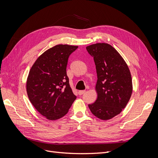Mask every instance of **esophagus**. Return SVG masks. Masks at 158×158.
Segmentation results:
<instances>
[{"label": "esophagus", "instance_id": "34e87169", "mask_svg": "<svg viewBox=\"0 0 158 158\" xmlns=\"http://www.w3.org/2000/svg\"><path fill=\"white\" fill-rule=\"evenodd\" d=\"M85 93V90H79V92H78V94H79V95H83V94H84Z\"/></svg>", "mask_w": 158, "mask_h": 158}]
</instances>
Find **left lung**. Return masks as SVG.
I'll return each instance as SVG.
<instances>
[{"label":"left lung","mask_w":158,"mask_h":158,"mask_svg":"<svg viewBox=\"0 0 158 158\" xmlns=\"http://www.w3.org/2000/svg\"><path fill=\"white\" fill-rule=\"evenodd\" d=\"M86 48L94 58L98 78L95 86L97 98L89 108L102 120L112 119L125 108L133 93L129 68L120 54L108 43H96Z\"/></svg>","instance_id":"obj_1"}]
</instances>
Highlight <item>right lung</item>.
Segmentation results:
<instances>
[{
  "label": "right lung",
  "mask_w": 158,
  "mask_h": 158,
  "mask_svg": "<svg viewBox=\"0 0 158 158\" xmlns=\"http://www.w3.org/2000/svg\"><path fill=\"white\" fill-rule=\"evenodd\" d=\"M77 46L58 44L46 50L29 71L26 90L31 103L49 120H57L68 112L76 96L66 73L69 55Z\"/></svg>",
  "instance_id": "1"
}]
</instances>
